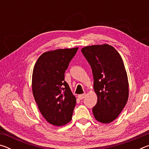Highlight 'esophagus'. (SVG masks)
<instances>
[{
	"label": "esophagus",
	"instance_id": "34e87169",
	"mask_svg": "<svg viewBox=\"0 0 149 149\" xmlns=\"http://www.w3.org/2000/svg\"><path fill=\"white\" fill-rule=\"evenodd\" d=\"M85 97V94H81V95H78V99H79L80 100L84 99Z\"/></svg>",
	"mask_w": 149,
	"mask_h": 149
}]
</instances>
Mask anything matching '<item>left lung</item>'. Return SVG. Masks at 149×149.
<instances>
[{"mask_svg":"<svg viewBox=\"0 0 149 149\" xmlns=\"http://www.w3.org/2000/svg\"><path fill=\"white\" fill-rule=\"evenodd\" d=\"M92 69L97 102L93 108L95 119L108 123L118 118L127 102L129 84L122 57L108 44L81 49Z\"/></svg>","mask_w":149,"mask_h":149,"instance_id":"left-lung-1","label":"left lung"}]
</instances>
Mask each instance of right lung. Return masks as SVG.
Instances as JSON below:
<instances>
[{
	"instance_id": "add662e5",
	"label": "right lung",
	"mask_w": 149,
	"mask_h": 149,
	"mask_svg": "<svg viewBox=\"0 0 149 149\" xmlns=\"http://www.w3.org/2000/svg\"><path fill=\"white\" fill-rule=\"evenodd\" d=\"M78 48L57 49L45 52L35 63L32 75V91L45 120L62 126L70 122L76 104L64 73Z\"/></svg>"
}]
</instances>
